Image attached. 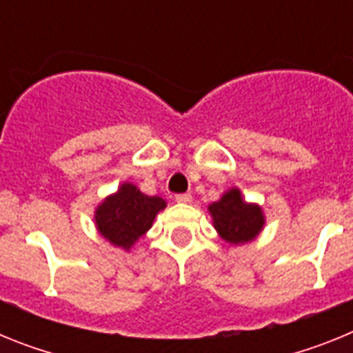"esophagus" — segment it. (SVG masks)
<instances>
[{
    "mask_svg": "<svg viewBox=\"0 0 353 353\" xmlns=\"http://www.w3.org/2000/svg\"><path fill=\"white\" fill-rule=\"evenodd\" d=\"M174 199H176V203H191L192 196L189 192H182V194L174 196Z\"/></svg>",
    "mask_w": 353,
    "mask_h": 353,
    "instance_id": "esophagus-1",
    "label": "esophagus"
}]
</instances>
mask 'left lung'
Returning a JSON list of instances; mask_svg holds the SVG:
<instances>
[{"label":"left lung","instance_id":"1","mask_svg":"<svg viewBox=\"0 0 353 353\" xmlns=\"http://www.w3.org/2000/svg\"><path fill=\"white\" fill-rule=\"evenodd\" d=\"M215 230L230 244H245L263 228V214L258 205L245 203L239 189L228 191L208 207Z\"/></svg>","mask_w":353,"mask_h":353}]
</instances>
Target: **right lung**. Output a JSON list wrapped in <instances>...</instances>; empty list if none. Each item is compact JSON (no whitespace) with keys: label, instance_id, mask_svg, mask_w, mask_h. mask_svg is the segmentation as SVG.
Listing matches in <instances>:
<instances>
[{"label":"right lung","instance_id":"obj_1","mask_svg":"<svg viewBox=\"0 0 353 353\" xmlns=\"http://www.w3.org/2000/svg\"><path fill=\"white\" fill-rule=\"evenodd\" d=\"M166 201L159 196H146L132 183H123L117 194L109 196L97 208L95 223L99 232L111 244L129 249L154 223Z\"/></svg>","mask_w":353,"mask_h":353}]
</instances>
